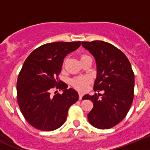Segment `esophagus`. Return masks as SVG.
Returning a JSON list of instances; mask_svg holds the SVG:
<instances>
[{"label": "esophagus", "mask_w": 150, "mask_h": 150, "mask_svg": "<svg viewBox=\"0 0 150 150\" xmlns=\"http://www.w3.org/2000/svg\"><path fill=\"white\" fill-rule=\"evenodd\" d=\"M79 100H82V97H83V96H84V94H83L81 92H79Z\"/></svg>", "instance_id": "1"}]
</instances>
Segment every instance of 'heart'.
I'll list each match as a JSON object with an SVG mask.
<instances>
[{
	"label": "heart",
	"mask_w": 150,
	"mask_h": 150,
	"mask_svg": "<svg viewBox=\"0 0 150 150\" xmlns=\"http://www.w3.org/2000/svg\"><path fill=\"white\" fill-rule=\"evenodd\" d=\"M87 55H83L81 58L86 57ZM91 79L87 76L77 77L71 80V84L73 87H75L76 89L80 90V91H84L87 88L88 85L89 84Z\"/></svg>",
	"instance_id": "b5f03b06"
}]
</instances>
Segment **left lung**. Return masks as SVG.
<instances>
[{"label": "left lung", "mask_w": 150, "mask_h": 150, "mask_svg": "<svg viewBox=\"0 0 150 150\" xmlns=\"http://www.w3.org/2000/svg\"><path fill=\"white\" fill-rule=\"evenodd\" d=\"M81 44L97 62L93 90L103 92L83 97L93 103L88 121L99 129H109L122 122L129 111L134 95V74L127 57L112 44L103 41H82Z\"/></svg>", "instance_id": "1"}]
</instances>
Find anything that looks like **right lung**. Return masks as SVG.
Masks as SVG:
<instances>
[{
	"label": "right lung",
	"mask_w": 150,
	"mask_h": 150,
	"mask_svg": "<svg viewBox=\"0 0 150 150\" xmlns=\"http://www.w3.org/2000/svg\"><path fill=\"white\" fill-rule=\"evenodd\" d=\"M80 45L81 41L48 43L36 48L24 62L16 82L17 101L25 120L36 129L59 128L70 106L79 100L77 91L67 89L59 75L65 57ZM54 88L64 93L53 97L50 92Z\"/></svg>",
	"instance_id": "obj_1"
}]
</instances>
